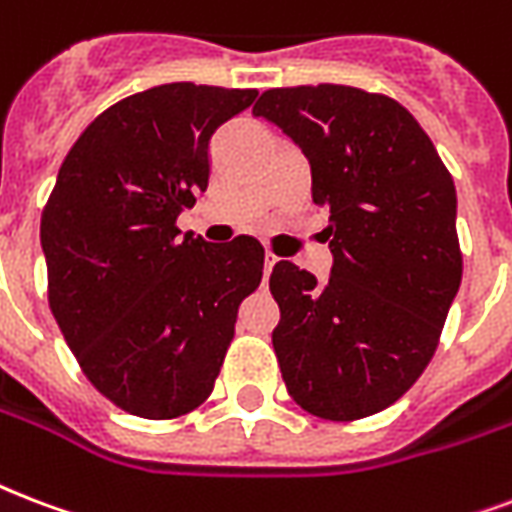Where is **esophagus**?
I'll use <instances>...</instances> for the list:
<instances>
[{
  "instance_id": "esophagus-1",
  "label": "esophagus",
  "mask_w": 512,
  "mask_h": 512,
  "mask_svg": "<svg viewBox=\"0 0 512 512\" xmlns=\"http://www.w3.org/2000/svg\"><path fill=\"white\" fill-rule=\"evenodd\" d=\"M273 265H276V255H271V252H268V255H265V268H263L265 279H268V276H271Z\"/></svg>"
}]
</instances>
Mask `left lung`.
Returning <instances> with one entry per match:
<instances>
[{"instance_id": "1", "label": "left lung", "mask_w": 512, "mask_h": 512, "mask_svg": "<svg viewBox=\"0 0 512 512\" xmlns=\"http://www.w3.org/2000/svg\"><path fill=\"white\" fill-rule=\"evenodd\" d=\"M252 115L298 144L311 198L330 212V279L282 260L268 282L287 392L319 419L373 416L424 373L459 292L454 179L416 117L381 93L271 88Z\"/></svg>"}]
</instances>
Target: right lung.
<instances>
[{"label":"right lung","instance_id":"obj_1","mask_svg":"<svg viewBox=\"0 0 512 512\" xmlns=\"http://www.w3.org/2000/svg\"><path fill=\"white\" fill-rule=\"evenodd\" d=\"M252 88L169 83L104 109L61 163L39 225L50 311L101 395L177 419L212 395L263 244H209L177 217L209 185L214 131Z\"/></svg>","mask_w":512,"mask_h":512}]
</instances>
